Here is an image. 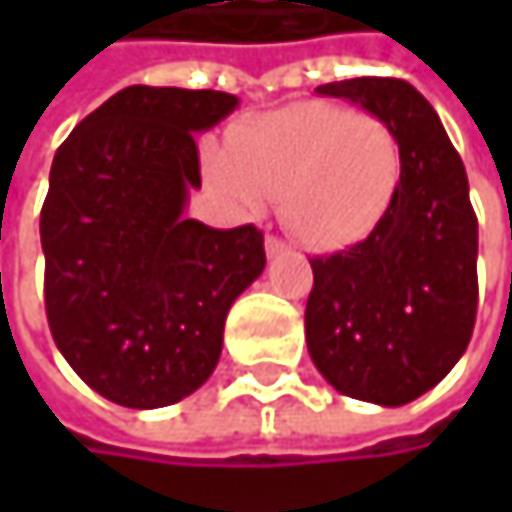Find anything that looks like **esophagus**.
<instances>
[{
    "label": "esophagus",
    "mask_w": 512,
    "mask_h": 512,
    "mask_svg": "<svg viewBox=\"0 0 512 512\" xmlns=\"http://www.w3.org/2000/svg\"><path fill=\"white\" fill-rule=\"evenodd\" d=\"M263 246H266V255H269V257H278V255H284V252H287L284 240H278V237H272V234L266 237V243H263Z\"/></svg>",
    "instance_id": "34e87169"
}]
</instances>
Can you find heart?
Returning a JSON list of instances; mask_svg holds the SVG:
<instances>
[{"label":"heart","instance_id":"obj_1","mask_svg":"<svg viewBox=\"0 0 512 512\" xmlns=\"http://www.w3.org/2000/svg\"><path fill=\"white\" fill-rule=\"evenodd\" d=\"M207 171L243 210L275 198L278 219L305 249L344 252L385 222L400 189L403 151L382 118L302 100L234 127Z\"/></svg>","mask_w":512,"mask_h":512}]
</instances>
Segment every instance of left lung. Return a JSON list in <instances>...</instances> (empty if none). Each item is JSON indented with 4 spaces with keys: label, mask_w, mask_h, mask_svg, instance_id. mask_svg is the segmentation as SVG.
I'll return each mask as SVG.
<instances>
[{
    "label": "left lung",
    "mask_w": 512,
    "mask_h": 512,
    "mask_svg": "<svg viewBox=\"0 0 512 512\" xmlns=\"http://www.w3.org/2000/svg\"><path fill=\"white\" fill-rule=\"evenodd\" d=\"M382 118L403 151L397 198L376 234L314 257L305 341L347 397L403 406L439 385L465 353L477 317V216L468 177L436 109L403 79L320 85Z\"/></svg>",
    "instance_id": "1"
}]
</instances>
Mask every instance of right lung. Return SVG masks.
Instances as JSON below:
<instances>
[{
	"instance_id": "right-lung-1",
	"label": "right lung",
	"mask_w": 512,
	"mask_h": 512,
	"mask_svg": "<svg viewBox=\"0 0 512 512\" xmlns=\"http://www.w3.org/2000/svg\"><path fill=\"white\" fill-rule=\"evenodd\" d=\"M225 91L130 85L55 151L41 210L55 347L97 394L159 409L201 388L225 317L263 272L255 225L186 219L201 186L195 133L237 109Z\"/></svg>"
}]
</instances>
